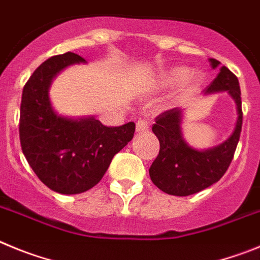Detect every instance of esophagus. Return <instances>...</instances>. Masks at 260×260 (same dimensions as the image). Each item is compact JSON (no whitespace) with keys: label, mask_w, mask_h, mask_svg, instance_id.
<instances>
[{"label":"esophagus","mask_w":260,"mask_h":260,"mask_svg":"<svg viewBox=\"0 0 260 260\" xmlns=\"http://www.w3.org/2000/svg\"><path fill=\"white\" fill-rule=\"evenodd\" d=\"M147 128H149V121H147V119L140 118L137 120V123H136V131L137 132H144V131H147Z\"/></svg>","instance_id":"obj_1"}]
</instances>
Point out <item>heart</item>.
<instances>
[{"label": "heart", "instance_id": "obj_1", "mask_svg": "<svg viewBox=\"0 0 260 260\" xmlns=\"http://www.w3.org/2000/svg\"><path fill=\"white\" fill-rule=\"evenodd\" d=\"M190 74V70L186 69V67H175V69L168 70L167 72L163 76V80L166 84H170V85H175V84H180L182 81L186 80L189 88H197L200 85V79L194 75Z\"/></svg>", "mask_w": 260, "mask_h": 260}]
</instances>
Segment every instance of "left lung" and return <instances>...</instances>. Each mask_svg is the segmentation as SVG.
Here are the masks:
<instances>
[{"mask_svg": "<svg viewBox=\"0 0 260 260\" xmlns=\"http://www.w3.org/2000/svg\"><path fill=\"white\" fill-rule=\"evenodd\" d=\"M212 69L220 62L210 58ZM226 92L237 105V123L233 133L223 144L207 150H197L186 144L181 133L182 110L171 109L156 116L153 125L154 135L158 137L159 154L149 168L154 185L171 196L185 197L198 193L223 177L235 155L242 128V107L238 79L225 66L220 67L205 94Z\"/></svg>", "mask_w": 260, "mask_h": 260, "instance_id": "8db88e82", "label": "left lung"}]
</instances>
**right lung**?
Segmentation results:
<instances>
[{"instance_id":"right-lung-1","label":"right lung","mask_w":260,"mask_h":260,"mask_svg":"<svg viewBox=\"0 0 260 260\" xmlns=\"http://www.w3.org/2000/svg\"><path fill=\"white\" fill-rule=\"evenodd\" d=\"M81 62L83 57L69 51L41 63L25 83L20 104L23 154L37 177L60 194H79L97 185L136 129L133 121L106 127L93 116L71 119L55 113L49 98L51 80Z\"/></svg>"}]
</instances>
